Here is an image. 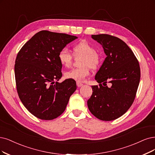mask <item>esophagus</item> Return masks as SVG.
<instances>
[{"instance_id": "esophagus-1", "label": "esophagus", "mask_w": 155, "mask_h": 155, "mask_svg": "<svg viewBox=\"0 0 155 155\" xmlns=\"http://www.w3.org/2000/svg\"><path fill=\"white\" fill-rule=\"evenodd\" d=\"M77 86H78V87H82V86L83 84H82V83H81V82H77Z\"/></svg>"}]
</instances>
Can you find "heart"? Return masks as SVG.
<instances>
[{"mask_svg":"<svg viewBox=\"0 0 155 155\" xmlns=\"http://www.w3.org/2000/svg\"><path fill=\"white\" fill-rule=\"evenodd\" d=\"M73 54L75 57H82L81 66L78 68H73L64 73L66 78L73 80L78 82H84L90 74V68H98L100 64L101 57L93 45L85 41H82L74 45L73 47ZM58 59L61 64L66 67L72 64L73 57L67 48L61 49L58 54Z\"/></svg>","mask_w":155,"mask_h":155,"instance_id":"heart-1","label":"heart"}]
</instances>
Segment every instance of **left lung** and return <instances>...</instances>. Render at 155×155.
<instances>
[{"mask_svg": "<svg viewBox=\"0 0 155 155\" xmlns=\"http://www.w3.org/2000/svg\"><path fill=\"white\" fill-rule=\"evenodd\" d=\"M91 37L102 45L107 57L96 74L99 86L92 85L93 92L87 106L96 117L113 121L127 112L135 100L140 78L139 63L121 39L108 34Z\"/></svg>", "mask_w": 155, "mask_h": 155, "instance_id": "obj_1", "label": "left lung"}]
</instances>
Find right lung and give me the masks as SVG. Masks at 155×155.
<instances>
[{
  "label": "right lung",
  "instance_id": "1",
  "mask_svg": "<svg viewBox=\"0 0 155 155\" xmlns=\"http://www.w3.org/2000/svg\"><path fill=\"white\" fill-rule=\"evenodd\" d=\"M78 38L64 33L41 31L34 35L17 54L15 74L16 89L23 105L43 120L57 118L64 112L76 82L61 83L59 51Z\"/></svg>",
  "mask_w": 155,
  "mask_h": 155
}]
</instances>
